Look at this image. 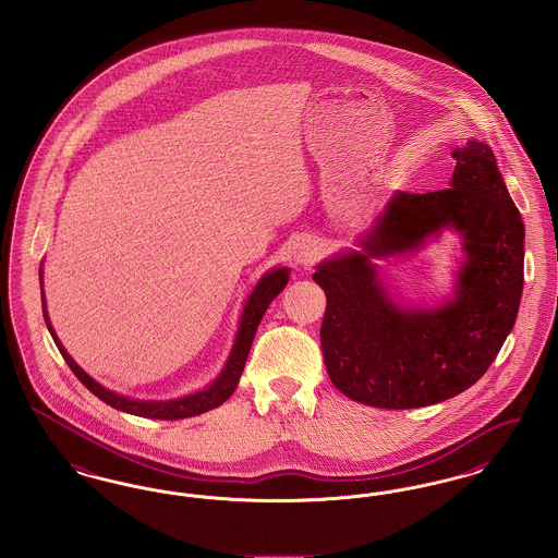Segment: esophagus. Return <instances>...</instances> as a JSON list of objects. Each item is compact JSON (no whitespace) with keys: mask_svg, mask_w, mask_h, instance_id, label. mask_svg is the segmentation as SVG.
<instances>
[{"mask_svg":"<svg viewBox=\"0 0 558 558\" xmlns=\"http://www.w3.org/2000/svg\"><path fill=\"white\" fill-rule=\"evenodd\" d=\"M316 247L315 243H300L298 247H295V252H293V260L298 263V265H311L313 260L316 258Z\"/></svg>","mask_w":558,"mask_h":558,"instance_id":"obj_1","label":"esophagus"}]
</instances>
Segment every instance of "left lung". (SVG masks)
<instances>
[{
  "instance_id": "8db88e82",
  "label": "left lung",
  "mask_w": 558,
  "mask_h": 558,
  "mask_svg": "<svg viewBox=\"0 0 558 558\" xmlns=\"http://www.w3.org/2000/svg\"><path fill=\"white\" fill-rule=\"evenodd\" d=\"M448 190L396 192L364 238V252L325 260L313 275L327 295L320 345L329 379L350 400L418 409L482 379L517 320L525 227L494 151L466 142L452 151ZM450 226L468 260L452 301L432 312L396 307L371 257L405 253Z\"/></svg>"
}]
</instances>
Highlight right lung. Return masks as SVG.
Instances as JSON below:
<instances>
[{
    "label": "right lung",
    "instance_id": "obj_1",
    "mask_svg": "<svg viewBox=\"0 0 558 558\" xmlns=\"http://www.w3.org/2000/svg\"><path fill=\"white\" fill-rule=\"evenodd\" d=\"M290 279V268H272L267 275L258 281V286L250 293L245 308H243L242 320H240V329H238V338L233 343V350L229 354V361L225 364V368L220 371L217 379L202 391H195L190 396L177 398V400H167V402H151V400H135V398H126L121 393H114L110 389L99 386L96 379H92L78 364L74 363L73 356L64 350V345L56 338L53 327L49 323L48 311H46V298H44V286H41V306H44V316H46V325H48L49 333L56 341L60 354L64 356L66 364L71 366L76 379L89 389L92 393H96L97 398L106 404H110L117 411L129 412V414H137V416H146V418H160V421H177V418H187L195 416L202 412L213 411L220 407L240 384L243 366L247 361V352L252 348V340L256 336L258 323L263 315L267 313L268 304L286 290Z\"/></svg>",
    "mask_w": 558,
    "mask_h": 558
}]
</instances>
